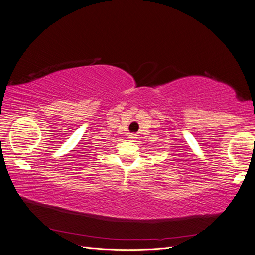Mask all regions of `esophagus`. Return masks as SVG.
I'll return each instance as SVG.
<instances>
[{"mask_svg":"<svg viewBox=\"0 0 255 255\" xmlns=\"http://www.w3.org/2000/svg\"><path fill=\"white\" fill-rule=\"evenodd\" d=\"M129 138H130V139H134L135 136H134V135H130V136H129Z\"/></svg>","mask_w":255,"mask_h":255,"instance_id":"obj_1","label":"esophagus"}]
</instances>
